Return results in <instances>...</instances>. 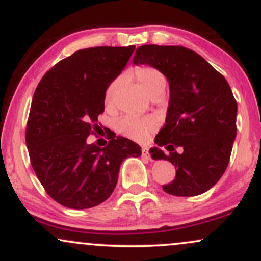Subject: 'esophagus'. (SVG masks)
<instances>
[{
	"mask_svg": "<svg viewBox=\"0 0 261 261\" xmlns=\"http://www.w3.org/2000/svg\"><path fill=\"white\" fill-rule=\"evenodd\" d=\"M142 156L145 158V159H150V154H149V149L148 148H143L142 149Z\"/></svg>",
	"mask_w": 261,
	"mask_h": 261,
	"instance_id": "1",
	"label": "esophagus"
}]
</instances>
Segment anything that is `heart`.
<instances>
[{"label":"heart","instance_id":"obj_1","mask_svg":"<svg viewBox=\"0 0 261 261\" xmlns=\"http://www.w3.org/2000/svg\"><path fill=\"white\" fill-rule=\"evenodd\" d=\"M133 77L137 84L148 93L150 97H153L156 93L164 92L166 86V79L160 70L156 67L142 65L136 67L133 70ZM121 84V77L116 79L108 85L106 93H105V103L107 106L112 105L115 93ZM156 127V121L153 117H136V116H125L119 119L117 123V128L124 136L129 137L132 139L142 140L145 138L146 134L153 130Z\"/></svg>","mask_w":261,"mask_h":261}]
</instances>
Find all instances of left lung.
Here are the masks:
<instances>
[{"label":"left lung","mask_w":261,"mask_h":261,"mask_svg":"<svg viewBox=\"0 0 261 261\" xmlns=\"http://www.w3.org/2000/svg\"><path fill=\"white\" fill-rule=\"evenodd\" d=\"M133 63L156 67L169 83L165 124L155 138L160 148L150 149L154 160H168L176 169L174 181L163 190L185 197L208 191L224 174L237 136L238 106L229 84L184 46L142 45ZM180 146L184 151L178 154Z\"/></svg>","instance_id":"8db88e82"}]
</instances>
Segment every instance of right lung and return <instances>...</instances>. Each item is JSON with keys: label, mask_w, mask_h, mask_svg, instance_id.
I'll return each mask as SVG.
<instances>
[{"label": "right lung", "mask_w": 261, "mask_h": 261, "mask_svg": "<svg viewBox=\"0 0 261 261\" xmlns=\"http://www.w3.org/2000/svg\"><path fill=\"white\" fill-rule=\"evenodd\" d=\"M134 49H81L53 66L38 84L25 143L40 184L63 206L85 210L106 201L123 160L142 155V148L124 137L110 138L103 148L86 143L105 111L108 85L121 74Z\"/></svg>", "instance_id": "right-lung-1"}]
</instances>
